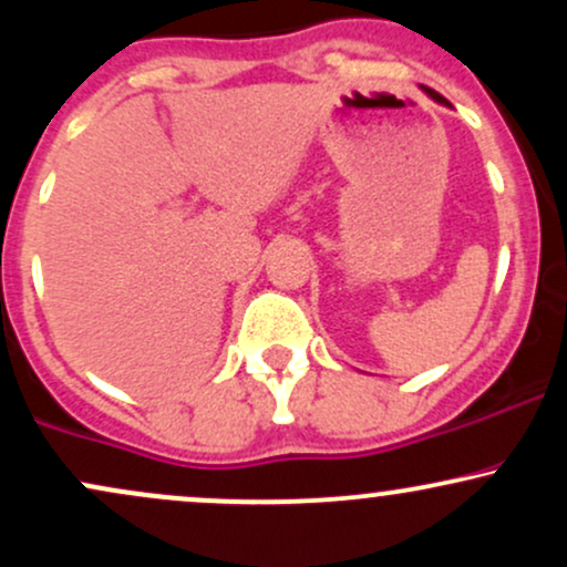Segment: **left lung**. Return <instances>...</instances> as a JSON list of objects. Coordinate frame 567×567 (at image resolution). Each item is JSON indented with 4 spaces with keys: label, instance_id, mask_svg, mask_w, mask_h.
Masks as SVG:
<instances>
[{
    "label": "left lung",
    "instance_id": "obj_1",
    "mask_svg": "<svg viewBox=\"0 0 567 567\" xmlns=\"http://www.w3.org/2000/svg\"><path fill=\"white\" fill-rule=\"evenodd\" d=\"M424 90H426V93H429V95H432V97H434V101H440V103H445V97H442V95H440V93H434V90H429V87H424Z\"/></svg>",
    "mask_w": 567,
    "mask_h": 567
}]
</instances>
